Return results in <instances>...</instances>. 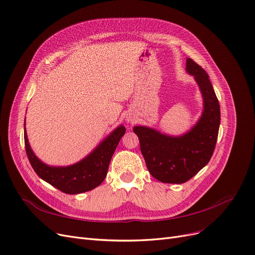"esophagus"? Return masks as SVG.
<instances>
[{
	"label": "esophagus",
	"mask_w": 255,
	"mask_h": 255,
	"mask_svg": "<svg viewBox=\"0 0 255 255\" xmlns=\"http://www.w3.org/2000/svg\"><path fill=\"white\" fill-rule=\"evenodd\" d=\"M127 121L128 122V124H134V122H135V116L133 114L127 115Z\"/></svg>",
	"instance_id": "obj_1"
}]
</instances>
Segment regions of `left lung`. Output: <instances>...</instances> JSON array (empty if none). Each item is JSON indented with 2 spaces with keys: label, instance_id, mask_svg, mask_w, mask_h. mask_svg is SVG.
Listing matches in <instances>:
<instances>
[{
  "label": "left lung",
  "instance_id": "left-lung-1",
  "mask_svg": "<svg viewBox=\"0 0 255 255\" xmlns=\"http://www.w3.org/2000/svg\"><path fill=\"white\" fill-rule=\"evenodd\" d=\"M187 73L195 77L203 97V112L185 134L170 136L148 127H134L149 174L163 183H185L209 162L215 150L221 122L220 104L205 70L191 58Z\"/></svg>",
  "mask_w": 255,
  "mask_h": 255
}]
</instances>
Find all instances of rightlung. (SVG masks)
I'll list each match as a JSON object with an SVG mask.
<instances>
[{
  "label": "right lung",
  "mask_w": 255,
  "mask_h": 255,
  "mask_svg": "<svg viewBox=\"0 0 255 255\" xmlns=\"http://www.w3.org/2000/svg\"><path fill=\"white\" fill-rule=\"evenodd\" d=\"M125 134L126 128L121 125L101 141L86 158L75 164L51 166L35 156L29 144L26 128H24L26 152L32 168L40 179L68 195L92 190L103 183L107 177L112 156Z\"/></svg>",
  "instance_id": "1"
}]
</instances>
